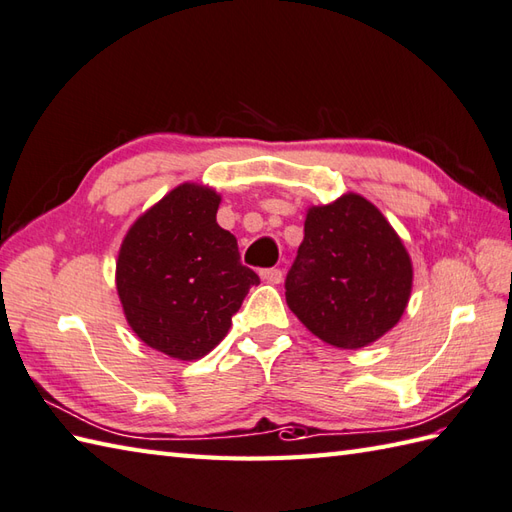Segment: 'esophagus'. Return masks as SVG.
<instances>
[{
	"instance_id": "obj_1",
	"label": "esophagus",
	"mask_w": 512,
	"mask_h": 512,
	"mask_svg": "<svg viewBox=\"0 0 512 512\" xmlns=\"http://www.w3.org/2000/svg\"><path fill=\"white\" fill-rule=\"evenodd\" d=\"M261 279L268 281V283H281L283 279V270L281 268H264L259 272Z\"/></svg>"
}]
</instances>
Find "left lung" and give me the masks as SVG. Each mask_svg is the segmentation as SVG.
<instances>
[{
    "label": "left lung",
    "instance_id": "obj_1",
    "mask_svg": "<svg viewBox=\"0 0 512 512\" xmlns=\"http://www.w3.org/2000/svg\"><path fill=\"white\" fill-rule=\"evenodd\" d=\"M412 264L375 205L347 194L312 207L285 277V301L301 323L338 349L382 338L406 310Z\"/></svg>",
    "mask_w": 512,
    "mask_h": 512
}]
</instances>
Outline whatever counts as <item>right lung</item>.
<instances>
[{
  "label": "right lung",
  "instance_id": "obj_1",
  "mask_svg": "<svg viewBox=\"0 0 512 512\" xmlns=\"http://www.w3.org/2000/svg\"><path fill=\"white\" fill-rule=\"evenodd\" d=\"M218 205L213 189L178 185L130 227L117 259L128 325L176 360H198L216 347L259 283L240 261L235 235L216 222Z\"/></svg>",
  "mask_w": 512,
  "mask_h": 512
}]
</instances>
